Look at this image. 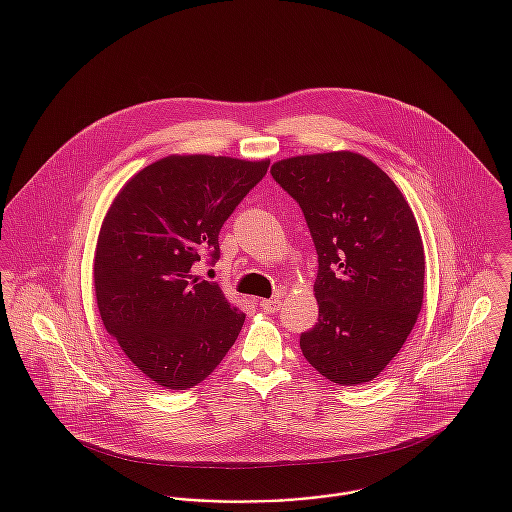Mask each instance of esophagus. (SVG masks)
Wrapping results in <instances>:
<instances>
[{
  "label": "esophagus",
  "instance_id": "esophagus-1",
  "mask_svg": "<svg viewBox=\"0 0 512 512\" xmlns=\"http://www.w3.org/2000/svg\"><path fill=\"white\" fill-rule=\"evenodd\" d=\"M282 305V297L276 295V297H270V299H260V307L266 311V313H276Z\"/></svg>",
  "mask_w": 512,
  "mask_h": 512
}]
</instances>
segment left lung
Here are the masks:
<instances>
[{
	"instance_id": "obj_1",
	"label": "left lung",
	"mask_w": 512,
	"mask_h": 512,
	"mask_svg": "<svg viewBox=\"0 0 512 512\" xmlns=\"http://www.w3.org/2000/svg\"><path fill=\"white\" fill-rule=\"evenodd\" d=\"M315 250L319 319L301 333L307 363L341 386L376 378L398 355L424 303V244L394 181L355 151L276 161Z\"/></svg>"
}]
</instances>
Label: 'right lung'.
I'll return each instance as SVG.
<instances>
[{
  "label": "right lung",
  "instance_id": "1",
  "mask_svg": "<svg viewBox=\"0 0 512 512\" xmlns=\"http://www.w3.org/2000/svg\"><path fill=\"white\" fill-rule=\"evenodd\" d=\"M270 159L169 155L116 195L96 242L94 292L128 361L167 390L203 382L234 345L244 313L193 264L219 260V232Z\"/></svg>",
  "mask_w": 512,
  "mask_h": 512
}]
</instances>
